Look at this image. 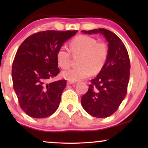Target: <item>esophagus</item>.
<instances>
[{
    "instance_id": "obj_1",
    "label": "esophagus",
    "mask_w": 148,
    "mask_h": 148,
    "mask_svg": "<svg viewBox=\"0 0 148 148\" xmlns=\"http://www.w3.org/2000/svg\"><path fill=\"white\" fill-rule=\"evenodd\" d=\"M74 83H75V82H71V81H67V84H68V85L73 84Z\"/></svg>"
}]
</instances>
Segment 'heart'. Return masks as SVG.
<instances>
[{"label":"heart","mask_w":148,"mask_h":148,"mask_svg":"<svg viewBox=\"0 0 148 148\" xmlns=\"http://www.w3.org/2000/svg\"><path fill=\"white\" fill-rule=\"evenodd\" d=\"M69 49L60 46L56 51L58 64L62 69L70 65L71 52L80 54L78 60L79 64L62 73V76L71 82H77L97 74L104 67L109 54L108 46L103 42H98L96 38L86 35H79L69 42Z\"/></svg>","instance_id":"b5f03b06"}]
</instances>
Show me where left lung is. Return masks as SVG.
I'll return each instance as SVG.
<instances>
[{
  "label": "left lung",
  "instance_id": "1",
  "mask_svg": "<svg viewBox=\"0 0 148 148\" xmlns=\"http://www.w3.org/2000/svg\"><path fill=\"white\" fill-rule=\"evenodd\" d=\"M82 32L101 34L108 42L106 64L96 77L91 80L88 92L81 100L88 114L106 118L116 112L127 95L131 67L128 52L122 40L108 29L99 28Z\"/></svg>",
  "mask_w": 148,
  "mask_h": 148
}]
</instances>
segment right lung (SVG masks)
I'll list each match as a JSON object with an SVG mask.
<instances>
[{
    "instance_id": "right-lung-1",
    "label": "right lung",
    "mask_w": 148,
    "mask_h": 148,
    "mask_svg": "<svg viewBox=\"0 0 148 148\" xmlns=\"http://www.w3.org/2000/svg\"><path fill=\"white\" fill-rule=\"evenodd\" d=\"M77 31L39 32L24 40L12 66L14 90L21 108L29 116L45 118L59 106L66 80L49 82L60 73L56 53Z\"/></svg>"
}]
</instances>
